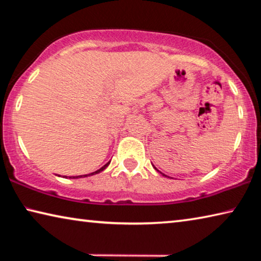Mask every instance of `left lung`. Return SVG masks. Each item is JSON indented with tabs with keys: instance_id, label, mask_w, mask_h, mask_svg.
<instances>
[{
	"instance_id": "1",
	"label": "left lung",
	"mask_w": 261,
	"mask_h": 261,
	"mask_svg": "<svg viewBox=\"0 0 261 261\" xmlns=\"http://www.w3.org/2000/svg\"><path fill=\"white\" fill-rule=\"evenodd\" d=\"M154 168H155V167H154ZM155 169H156V168H155ZM156 170H158V169H156Z\"/></svg>"
}]
</instances>
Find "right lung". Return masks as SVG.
<instances>
[{
  "label": "right lung",
  "instance_id": "right-lung-1",
  "mask_svg": "<svg viewBox=\"0 0 261 261\" xmlns=\"http://www.w3.org/2000/svg\"><path fill=\"white\" fill-rule=\"evenodd\" d=\"M109 163H110V161H109V162H107V163H106V165H105L103 167H101L99 170H96V171H94V173H91V174H87V175H81V176H69V178H81V177H87V176H92V175L99 174V173H101V171H102V170H105V169H106V168H107V167L109 166ZM65 178H67V176H65Z\"/></svg>",
  "mask_w": 261,
  "mask_h": 261
}]
</instances>
